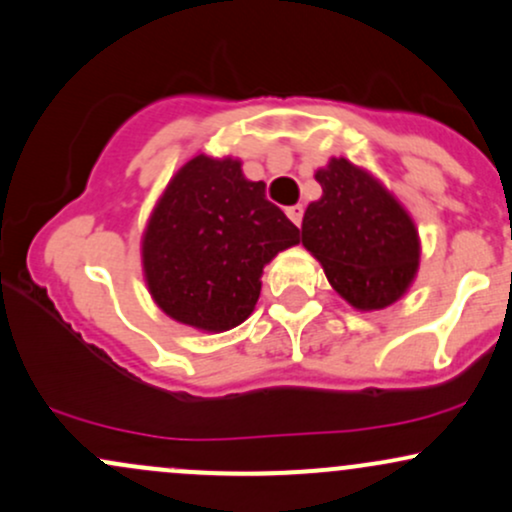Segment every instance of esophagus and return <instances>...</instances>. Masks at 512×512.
I'll use <instances>...</instances> for the list:
<instances>
[{
	"label": "esophagus",
	"instance_id": "obj_1",
	"mask_svg": "<svg viewBox=\"0 0 512 512\" xmlns=\"http://www.w3.org/2000/svg\"><path fill=\"white\" fill-rule=\"evenodd\" d=\"M285 213H287V218H290L292 222H294V225H302V218H304V208L302 206H299V203H297V206H290V208H285Z\"/></svg>",
	"mask_w": 512,
	"mask_h": 512
}]
</instances>
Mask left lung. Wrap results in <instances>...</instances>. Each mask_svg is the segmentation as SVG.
Segmentation results:
<instances>
[{
	"instance_id": "1",
	"label": "left lung",
	"mask_w": 512,
	"mask_h": 512,
	"mask_svg": "<svg viewBox=\"0 0 512 512\" xmlns=\"http://www.w3.org/2000/svg\"><path fill=\"white\" fill-rule=\"evenodd\" d=\"M314 177L323 194L304 213V249L357 311L395 304L412 287L422 256L412 215L374 174L347 158H330Z\"/></svg>"
}]
</instances>
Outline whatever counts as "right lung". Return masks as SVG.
<instances>
[{
	"label": "right lung",
	"mask_w": 512,
	"mask_h": 512,
	"mask_svg": "<svg viewBox=\"0 0 512 512\" xmlns=\"http://www.w3.org/2000/svg\"><path fill=\"white\" fill-rule=\"evenodd\" d=\"M299 244V230L244 177L242 160L198 153L184 162L150 213L141 263L162 314L203 333L251 316L263 268Z\"/></svg>",
	"instance_id": "add662e5"
}]
</instances>
